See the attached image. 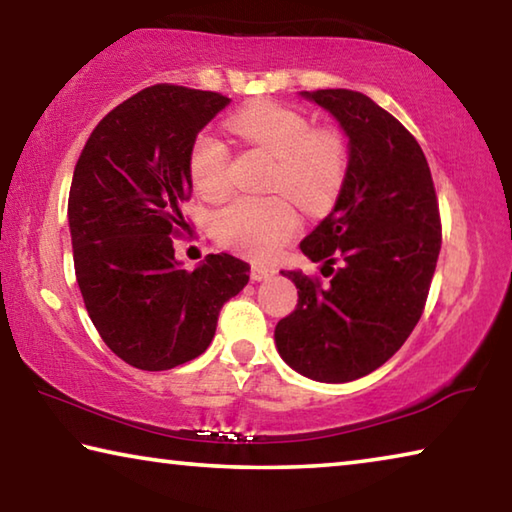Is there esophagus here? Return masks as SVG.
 Segmentation results:
<instances>
[{
	"label": "esophagus",
	"instance_id": "esophagus-1",
	"mask_svg": "<svg viewBox=\"0 0 512 512\" xmlns=\"http://www.w3.org/2000/svg\"><path fill=\"white\" fill-rule=\"evenodd\" d=\"M273 268H268V266H253L250 268V277H253L255 282H264V280H271L273 277Z\"/></svg>",
	"mask_w": 512,
	"mask_h": 512
}]
</instances>
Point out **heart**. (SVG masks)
<instances>
[{"instance_id": "b5f03b06", "label": "heart", "mask_w": 512, "mask_h": 512, "mask_svg": "<svg viewBox=\"0 0 512 512\" xmlns=\"http://www.w3.org/2000/svg\"><path fill=\"white\" fill-rule=\"evenodd\" d=\"M232 128L246 142L275 158L268 189L289 194L309 212L327 210L339 198L348 176V144L336 131H316L298 110L257 103L232 119ZM230 151L214 133L196 135L189 151V176L196 192L219 198L228 192ZM298 214L282 196L225 203L212 214L210 230L221 246L253 259H268L296 235Z\"/></svg>"}]
</instances>
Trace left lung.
<instances>
[{
  "label": "left lung",
  "mask_w": 512,
  "mask_h": 512,
  "mask_svg": "<svg viewBox=\"0 0 512 512\" xmlns=\"http://www.w3.org/2000/svg\"><path fill=\"white\" fill-rule=\"evenodd\" d=\"M300 97L339 121L348 176L334 210L300 241L332 280L282 271L298 305L275 325V345L300 375L345 384L391 359L418 325L440 253L438 198L420 144L391 112L354 90Z\"/></svg>",
  "instance_id": "left-lung-1"
}]
</instances>
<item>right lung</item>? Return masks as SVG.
Masks as SVG:
<instances>
[{
  "mask_svg": "<svg viewBox=\"0 0 512 512\" xmlns=\"http://www.w3.org/2000/svg\"><path fill=\"white\" fill-rule=\"evenodd\" d=\"M228 103L151 85L99 121L76 162L67 203L76 282L103 343L133 368L169 370L203 354L223 302L248 284L250 266L228 253L185 271L171 241L187 225L189 151Z\"/></svg>",
  "mask_w": 512,
  "mask_h": 512,
  "instance_id": "obj_1",
  "label": "right lung"
}]
</instances>
